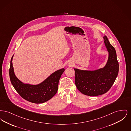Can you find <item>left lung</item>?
<instances>
[{
    "mask_svg": "<svg viewBox=\"0 0 131 131\" xmlns=\"http://www.w3.org/2000/svg\"><path fill=\"white\" fill-rule=\"evenodd\" d=\"M108 57L106 65L95 70L74 68L75 84L83 94L96 96L106 93L112 86L118 75L119 64L115 49L106 36L103 37Z\"/></svg>",
    "mask_w": 131,
    "mask_h": 131,
    "instance_id": "1",
    "label": "left lung"
}]
</instances>
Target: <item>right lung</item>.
<instances>
[{"label":"right lung","mask_w":131,"mask_h":131,"mask_svg":"<svg viewBox=\"0 0 131 131\" xmlns=\"http://www.w3.org/2000/svg\"><path fill=\"white\" fill-rule=\"evenodd\" d=\"M13 56L10 61V79L13 86L20 96L26 101L35 104L45 103L51 99L57 91L59 81L65 71L64 68L57 70L38 84L24 83L15 74L13 66Z\"/></svg>","instance_id":"add662e5"}]
</instances>
